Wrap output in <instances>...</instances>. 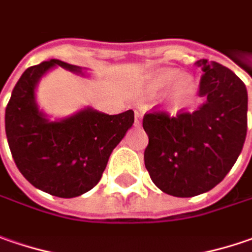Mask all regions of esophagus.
Here are the masks:
<instances>
[{
    "label": "esophagus",
    "instance_id": "obj_1",
    "mask_svg": "<svg viewBox=\"0 0 252 252\" xmlns=\"http://www.w3.org/2000/svg\"><path fill=\"white\" fill-rule=\"evenodd\" d=\"M142 118H143V113H142L140 110H136V112H134V125H136V126H140Z\"/></svg>",
    "mask_w": 252,
    "mask_h": 252
}]
</instances>
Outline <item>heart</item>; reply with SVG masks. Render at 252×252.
I'll return each instance as SVG.
<instances>
[{"label": "heart", "mask_w": 252, "mask_h": 252, "mask_svg": "<svg viewBox=\"0 0 252 252\" xmlns=\"http://www.w3.org/2000/svg\"><path fill=\"white\" fill-rule=\"evenodd\" d=\"M169 105L173 109H182L187 106L195 94L194 81L182 75V72L173 68L160 69L149 76L147 81V91L153 94H160L169 91Z\"/></svg>", "instance_id": "obj_1"}]
</instances>
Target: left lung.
Here are the masks:
<instances>
[{
	"instance_id": "obj_1",
	"label": "left lung",
	"mask_w": 252,
	"mask_h": 252,
	"mask_svg": "<svg viewBox=\"0 0 252 252\" xmlns=\"http://www.w3.org/2000/svg\"><path fill=\"white\" fill-rule=\"evenodd\" d=\"M200 96L206 102L193 113L170 118L147 113L143 129L149 136L145 166L150 179L166 194L194 197L214 189L240 156L247 136L248 94L233 70L207 59Z\"/></svg>"
}]
</instances>
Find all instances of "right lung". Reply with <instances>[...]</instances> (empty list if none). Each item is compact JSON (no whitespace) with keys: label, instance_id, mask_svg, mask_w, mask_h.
I'll list each match as a JSON object with an SVG mask.
<instances>
[{"label":"right lung","instance_id":"right-lung-1","mask_svg":"<svg viewBox=\"0 0 252 252\" xmlns=\"http://www.w3.org/2000/svg\"><path fill=\"white\" fill-rule=\"evenodd\" d=\"M61 66L86 76V68L51 59L31 66L15 85L5 109V133L14 161L33 187L62 198L92 190L106 169L113 149L134 122L133 110L106 115L83 107L73 115L49 119L36 103V86Z\"/></svg>","mask_w":252,"mask_h":252}]
</instances>
